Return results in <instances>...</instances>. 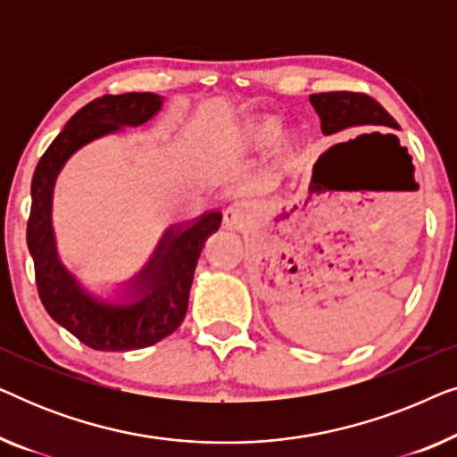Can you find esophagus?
I'll return each instance as SVG.
<instances>
[{"label":"esophagus","instance_id":"1","mask_svg":"<svg viewBox=\"0 0 457 457\" xmlns=\"http://www.w3.org/2000/svg\"><path fill=\"white\" fill-rule=\"evenodd\" d=\"M247 216H249L247 204L237 202L233 205H228L227 212H224V224H227V227H230V228H237L247 220Z\"/></svg>","mask_w":457,"mask_h":457}]
</instances>
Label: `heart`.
<instances>
[{
  "label": "heart",
  "mask_w": 457,
  "mask_h": 457,
  "mask_svg": "<svg viewBox=\"0 0 457 457\" xmlns=\"http://www.w3.org/2000/svg\"><path fill=\"white\" fill-rule=\"evenodd\" d=\"M272 135H274V129L266 122L253 124V127H249V130H247V139L253 143H268L272 139Z\"/></svg>",
  "instance_id": "heart-1"
}]
</instances>
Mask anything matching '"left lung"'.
<instances>
[{
  "mask_svg": "<svg viewBox=\"0 0 457 457\" xmlns=\"http://www.w3.org/2000/svg\"><path fill=\"white\" fill-rule=\"evenodd\" d=\"M310 104L314 105L316 114L320 116V129L324 135L341 133L345 129L358 127H385L399 129L393 116L372 97L361 96L352 91H333V93H316L310 96ZM378 135V133H372ZM391 139H395L393 135Z\"/></svg>",
  "mask_w": 457,
  "mask_h": 457,
  "instance_id": "left-lung-1",
  "label": "left lung"
}]
</instances>
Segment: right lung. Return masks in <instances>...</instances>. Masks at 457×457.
<instances>
[{
    "instance_id": "add662e5",
    "label": "right lung",
    "mask_w": 457,
    "mask_h": 457,
    "mask_svg": "<svg viewBox=\"0 0 457 457\" xmlns=\"http://www.w3.org/2000/svg\"><path fill=\"white\" fill-rule=\"evenodd\" d=\"M155 93L104 96L80 108L47 152L30 183L27 245L35 262L37 291L47 314L80 343L99 352L149 347L172 335L185 320L193 274L205 239L220 228L222 214L210 210L193 222L168 227L145 266L120 287L114 302L87 291L58 253L52 205L55 179L72 154L99 137L141 127L162 110Z\"/></svg>"
}]
</instances>
